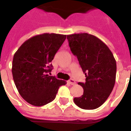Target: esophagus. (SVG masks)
<instances>
[{
  "label": "esophagus",
  "mask_w": 131,
  "mask_h": 131,
  "mask_svg": "<svg viewBox=\"0 0 131 131\" xmlns=\"http://www.w3.org/2000/svg\"><path fill=\"white\" fill-rule=\"evenodd\" d=\"M69 84H71V85H75V80H73V79H71V80L69 81Z\"/></svg>",
  "instance_id": "obj_1"
}]
</instances>
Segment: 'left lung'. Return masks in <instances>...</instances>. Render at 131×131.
Here are the masks:
<instances>
[{
  "label": "left lung",
  "mask_w": 131,
  "mask_h": 131,
  "mask_svg": "<svg viewBox=\"0 0 131 131\" xmlns=\"http://www.w3.org/2000/svg\"><path fill=\"white\" fill-rule=\"evenodd\" d=\"M72 53L85 73L86 82L82 86L84 93L74 98V103L84 110L99 107L107 99L116 82V61L105 43L95 36L88 33L67 35Z\"/></svg>",
  "instance_id": "obj_1"
}]
</instances>
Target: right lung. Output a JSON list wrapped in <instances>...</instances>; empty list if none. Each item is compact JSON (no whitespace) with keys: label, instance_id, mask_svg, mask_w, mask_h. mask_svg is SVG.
Segmentation results:
<instances>
[{"label":"right lung","instance_id":"1","mask_svg":"<svg viewBox=\"0 0 131 131\" xmlns=\"http://www.w3.org/2000/svg\"><path fill=\"white\" fill-rule=\"evenodd\" d=\"M67 35L44 33L24 42L13 56L12 74L21 96L34 106H43L56 98L65 81L49 76L51 62Z\"/></svg>","mask_w":131,"mask_h":131}]
</instances>
